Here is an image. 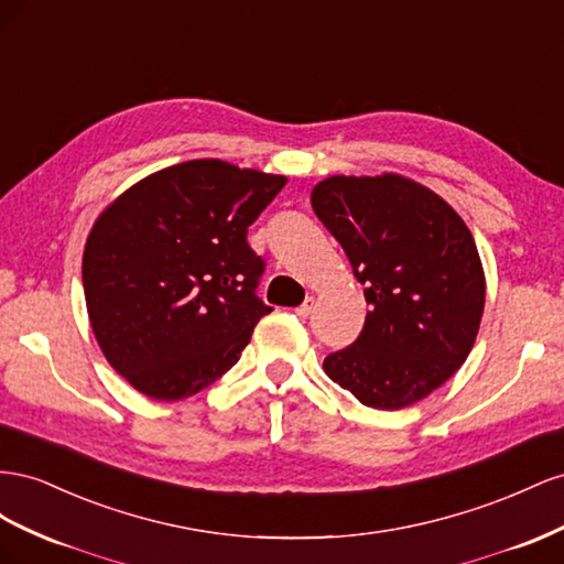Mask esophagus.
I'll list each match as a JSON object with an SVG mask.
<instances>
[{
    "mask_svg": "<svg viewBox=\"0 0 564 564\" xmlns=\"http://www.w3.org/2000/svg\"><path fill=\"white\" fill-rule=\"evenodd\" d=\"M312 310H314V300L310 297V300H304V302L300 304V307L295 310V314H297L300 318H307V316L312 314Z\"/></svg>",
    "mask_w": 564,
    "mask_h": 564,
    "instance_id": "34e87169",
    "label": "esophagus"
}]
</instances>
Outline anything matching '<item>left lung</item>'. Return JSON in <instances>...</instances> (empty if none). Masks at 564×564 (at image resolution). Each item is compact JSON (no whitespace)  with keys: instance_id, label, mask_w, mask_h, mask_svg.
<instances>
[{"instance_id":"8db88e82","label":"left lung","mask_w":564,"mask_h":564,"mask_svg":"<svg viewBox=\"0 0 564 564\" xmlns=\"http://www.w3.org/2000/svg\"><path fill=\"white\" fill-rule=\"evenodd\" d=\"M312 207L364 283L368 314L326 376L364 406L397 411L452 378L475 345L485 269L470 229L427 186L401 174H335Z\"/></svg>"}]
</instances>
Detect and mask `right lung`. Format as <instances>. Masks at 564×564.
<instances>
[{"mask_svg": "<svg viewBox=\"0 0 564 564\" xmlns=\"http://www.w3.org/2000/svg\"><path fill=\"white\" fill-rule=\"evenodd\" d=\"M285 176L188 160L127 188L83 254L87 314L104 357L158 401L193 397L240 359L271 307L248 227Z\"/></svg>", "mask_w": 564, "mask_h": 564, "instance_id": "1", "label": "right lung"}]
</instances>
